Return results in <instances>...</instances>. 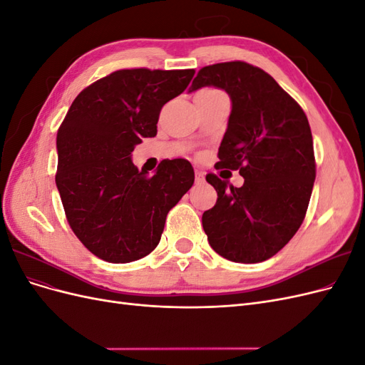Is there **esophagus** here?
I'll return each instance as SVG.
<instances>
[{"label":"esophagus","mask_w":365,"mask_h":365,"mask_svg":"<svg viewBox=\"0 0 365 365\" xmlns=\"http://www.w3.org/2000/svg\"><path fill=\"white\" fill-rule=\"evenodd\" d=\"M195 181H196V184H202L205 181V173L202 170H196L195 172Z\"/></svg>","instance_id":"obj_1"}]
</instances>
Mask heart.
<instances>
[{
    "label": "heart",
    "mask_w": 365,
    "mask_h": 365,
    "mask_svg": "<svg viewBox=\"0 0 365 365\" xmlns=\"http://www.w3.org/2000/svg\"><path fill=\"white\" fill-rule=\"evenodd\" d=\"M216 93L217 91H215V90H202L197 96H207V94H216Z\"/></svg>",
    "instance_id": "b5f03b06"
}]
</instances>
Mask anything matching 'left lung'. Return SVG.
Here are the masks:
<instances>
[{
    "label": "left lung",
    "mask_w": 365,
    "mask_h": 365,
    "mask_svg": "<svg viewBox=\"0 0 365 365\" xmlns=\"http://www.w3.org/2000/svg\"><path fill=\"white\" fill-rule=\"evenodd\" d=\"M204 86L230 96L217 164L239 169L245 180L235 187L207 175L217 192L216 205L202 215L208 244L231 262H263L294 237L311 200L315 158L307 117L268 73L245 62L204 67L189 94Z\"/></svg>",
    "instance_id": "8db88e82"
}]
</instances>
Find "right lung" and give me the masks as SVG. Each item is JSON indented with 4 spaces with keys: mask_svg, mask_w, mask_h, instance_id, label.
<instances>
[{
    "mask_svg": "<svg viewBox=\"0 0 365 365\" xmlns=\"http://www.w3.org/2000/svg\"><path fill=\"white\" fill-rule=\"evenodd\" d=\"M195 70H118L74 98L56 137V185L74 235L94 256L128 263L161 239L169 210L195 181L187 160H164L152 176L132 152L157 135L161 108Z\"/></svg>",
    "mask_w": 365,
    "mask_h": 365,
    "instance_id": "obj_1",
    "label": "right lung"
}]
</instances>
